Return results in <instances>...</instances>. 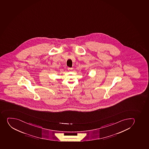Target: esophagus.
Here are the masks:
<instances>
[{
  "label": "esophagus",
  "mask_w": 149,
  "mask_h": 149,
  "mask_svg": "<svg viewBox=\"0 0 149 149\" xmlns=\"http://www.w3.org/2000/svg\"><path fill=\"white\" fill-rule=\"evenodd\" d=\"M68 71H71V70H72L73 68H68Z\"/></svg>",
  "instance_id": "34e87169"
}]
</instances>
